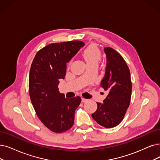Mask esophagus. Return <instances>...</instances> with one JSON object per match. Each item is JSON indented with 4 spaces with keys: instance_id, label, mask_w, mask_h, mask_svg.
<instances>
[{
    "instance_id": "obj_1",
    "label": "esophagus",
    "mask_w": 160,
    "mask_h": 160,
    "mask_svg": "<svg viewBox=\"0 0 160 160\" xmlns=\"http://www.w3.org/2000/svg\"><path fill=\"white\" fill-rule=\"evenodd\" d=\"M87 101V99H86V98H81V102H82V103H84V102H85Z\"/></svg>"
}]
</instances>
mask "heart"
<instances>
[{
	"mask_svg": "<svg viewBox=\"0 0 160 160\" xmlns=\"http://www.w3.org/2000/svg\"><path fill=\"white\" fill-rule=\"evenodd\" d=\"M82 56L89 67L97 66L101 59L100 50L94 44H91L87 47L83 51Z\"/></svg>",
	"mask_w": 160,
	"mask_h": 160,
	"instance_id": "obj_1",
	"label": "heart"
}]
</instances>
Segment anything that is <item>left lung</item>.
I'll use <instances>...</instances> for the list:
<instances>
[{
	"label": "left lung",
	"instance_id": "left-lung-1",
	"mask_svg": "<svg viewBox=\"0 0 160 160\" xmlns=\"http://www.w3.org/2000/svg\"><path fill=\"white\" fill-rule=\"evenodd\" d=\"M106 68L100 86L108 92L103 103H97V110L92 114L97 122L106 128L119 125L129 106L132 83L129 67L116 50L105 47Z\"/></svg>",
	"mask_w": 160,
	"mask_h": 160
}]
</instances>
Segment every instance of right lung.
I'll return each mask as SVG.
<instances>
[{"label": "right lung", "mask_w": 160, "mask_h": 160, "mask_svg": "<svg viewBox=\"0 0 160 160\" xmlns=\"http://www.w3.org/2000/svg\"><path fill=\"white\" fill-rule=\"evenodd\" d=\"M85 45L80 41L52 43L36 54L29 72V92L41 122L52 132L69 130L74 123L79 97L66 98L58 91L60 79L66 73V63Z\"/></svg>", "instance_id": "right-lung-1"}]
</instances>
